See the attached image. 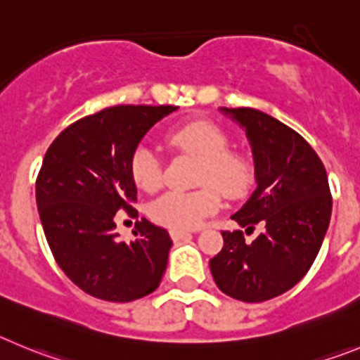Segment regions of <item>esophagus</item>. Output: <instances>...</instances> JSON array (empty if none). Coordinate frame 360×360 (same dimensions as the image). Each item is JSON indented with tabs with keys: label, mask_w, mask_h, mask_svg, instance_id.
Listing matches in <instances>:
<instances>
[{
	"label": "esophagus",
	"mask_w": 360,
	"mask_h": 360,
	"mask_svg": "<svg viewBox=\"0 0 360 360\" xmlns=\"http://www.w3.org/2000/svg\"><path fill=\"white\" fill-rule=\"evenodd\" d=\"M170 236H172L174 242H179L188 238V236H192V233L184 231V229H170Z\"/></svg>",
	"instance_id": "1"
}]
</instances>
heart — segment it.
I'll use <instances>...</instances> for the list:
<instances>
[{"label":"heart","mask_w":360,"mask_h":360,"mask_svg":"<svg viewBox=\"0 0 360 360\" xmlns=\"http://www.w3.org/2000/svg\"><path fill=\"white\" fill-rule=\"evenodd\" d=\"M165 140L176 150L200 160L193 192H168L150 202L148 215L170 229H195L220 208V194L240 200L257 183V168L245 154L233 150L228 132L219 125L195 120L168 131ZM131 177L140 190L158 192L163 184V165L147 147H138L129 163Z\"/></svg>","instance_id":"b5f03b06"}]
</instances>
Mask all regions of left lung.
Segmentation results:
<instances>
[{
	"label": "left lung",
	"mask_w": 360,
	"mask_h": 360,
	"mask_svg": "<svg viewBox=\"0 0 360 360\" xmlns=\"http://www.w3.org/2000/svg\"><path fill=\"white\" fill-rule=\"evenodd\" d=\"M228 111V109H226ZM255 152L258 188L233 219L264 233L245 242L244 231H222L224 245L210 260L217 287L245 303H260L292 289L309 273L332 215L323 161L289 125L251 108L231 109Z\"/></svg>",
	"instance_id": "obj_1"
}]
</instances>
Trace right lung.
Masks as SVG:
<instances>
[{
	"instance_id": "obj_1",
	"label": "right lung",
	"mask_w": 360,
	"mask_h": 360,
	"mask_svg": "<svg viewBox=\"0 0 360 360\" xmlns=\"http://www.w3.org/2000/svg\"><path fill=\"white\" fill-rule=\"evenodd\" d=\"M176 105H115L68 125L35 181L39 217L55 262L98 300L134 301L160 287L172 240L147 219L118 240L115 215L138 217L129 163L145 132Z\"/></svg>"
}]
</instances>
